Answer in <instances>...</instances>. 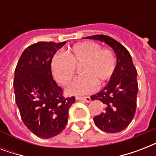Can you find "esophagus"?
I'll use <instances>...</instances> for the list:
<instances>
[{
    "mask_svg": "<svg viewBox=\"0 0 156 156\" xmlns=\"http://www.w3.org/2000/svg\"><path fill=\"white\" fill-rule=\"evenodd\" d=\"M76 100H81V101H83V102L86 103H90V97L89 96H87V97H76Z\"/></svg>",
    "mask_w": 156,
    "mask_h": 156,
    "instance_id": "esophagus-1",
    "label": "esophagus"
}]
</instances>
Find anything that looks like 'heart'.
<instances>
[{
	"label": "heart",
	"instance_id": "1",
	"mask_svg": "<svg viewBox=\"0 0 156 156\" xmlns=\"http://www.w3.org/2000/svg\"><path fill=\"white\" fill-rule=\"evenodd\" d=\"M64 55L57 53L51 61V71L55 80L66 86L75 73V66H80L83 76L75 78L66 88L69 95H80L90 93L95 85L101 86L108 81L116 69V56L98 44L82 42L66 50Z\"/></svg>",
	"mask_w": 156,
	"mask_h": 156
}]
</instances>
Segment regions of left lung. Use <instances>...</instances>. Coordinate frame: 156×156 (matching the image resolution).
Wrapping results in <instances>:
<instances>
[{
	"mask_svg": "<svg viewBox=\"0 0 156 156\" xmlns=\"http://www.w3.org/2000/svg\"><path fill=\"white\" fill-rule=\"evenodd\" d=\"M84 39L105 43L116 54V69L112 78L102 90L90 98L106 106L104 112L94 117L95 126L107 133L121 132L133 120L137 105V70L132 57L123 45L108 35H96Z\"/></svg>",
	"mask_w": 156,
	"mask_h": 156,
	"instance_id": "left-lung-1",
	"label": "left lung"
}]
</instances>
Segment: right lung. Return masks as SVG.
Segmentation results:
<instances>
[{"label":"right lung","mask_w":156,"mask_h":156,"mask_svg":"<svg viewBox=\"0 0 156 156\" xmlns=\"http://www.w3.org/2000/svg\"><path fill=\"white\" fill-rule=\"evenodd\" d=\"M38 42L27 48L14 71V95L21 118L35 135L50 138L66 128L69 109L75 98H65L53 80L51 61L66 44Z\"/></svg>","instance_id":"1"}]
</instances>
